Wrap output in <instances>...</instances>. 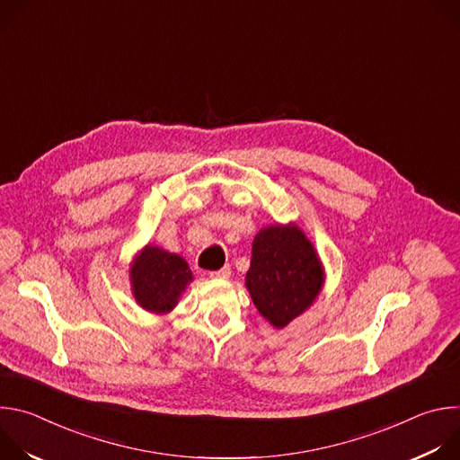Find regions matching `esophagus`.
<instances>
[{
  "mask_svg": "<svg viewBox=\"0 0 460 460\" xmlns=\"http://www.w3.org/2000/svg\"><path fill=\"white\" fill-rule=\"evenodd\" d=\"M209 275H211V279H229L231 270H229V266H224L222 270H218V271H211Z\"/></svg>",
  "mask_w": 460,
  "mask_h": 460,
  "instance_id": "1",
  "label": "esophagus"
}]
</instances>
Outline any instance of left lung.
<instances>
[{
  "label": "left lung",
  "mask_w": 460,
  "mask_h": 460,
  "mask_svg": "<svg viewBox=\"0 0 460 460\" xmlns=\"http://www.w3.org/2000/svg\"><path fill=\"white\" fill-rule=\"evenodd\" d=\"M245 286L258 313L280 330L316 300L323 268L304 231L275 224L252 240Z\"/></svg>",
  "instance_id": "obj_1"
}]
</instances>
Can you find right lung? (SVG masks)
<instances>
[{
	"label": "right lung",
	"mask_w": 460,
	"mask_h": 460,
	"mask_svg": "<svg viewBox=\"0 0 460 460\" xmlns=\"http://www.w3.org/2000/svg\"><path fill=\"white\" fill-rule=\"evenodd\" d=\"M128 279L140 307L155 314H165L192 282V273L181 256L158 245H146L130 266Z\"/></svg>",
	"instance_id": "right-lung-1"
}]
</instances>
